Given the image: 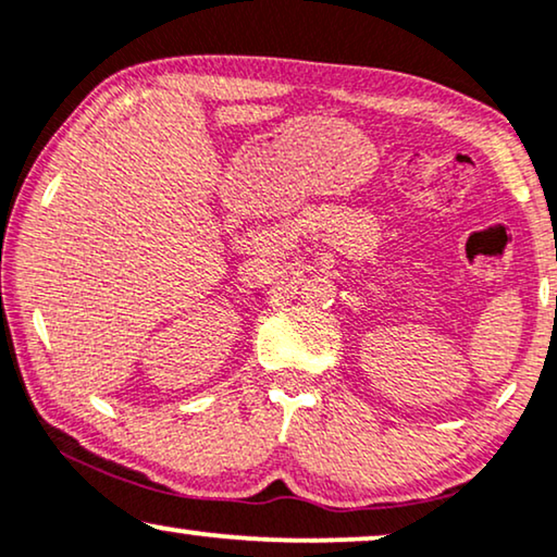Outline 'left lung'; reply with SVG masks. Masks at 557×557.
I'll return each mask as SVG.
<instances>
[{
    "mask_svg": "<svg viewBox=\"0 0 557 557\" xmlns=\"http://www.w3.org/2000/svg\"><path fill=\"white\" fill-rule=\"evenodd\" d=\"M555 310H557V295H555Z\"/></svg>",
    "mask_w": 557,
    "mask_h": 557,
    "instance_id": "1",
    "label": "left lung"
}]
</instances>
